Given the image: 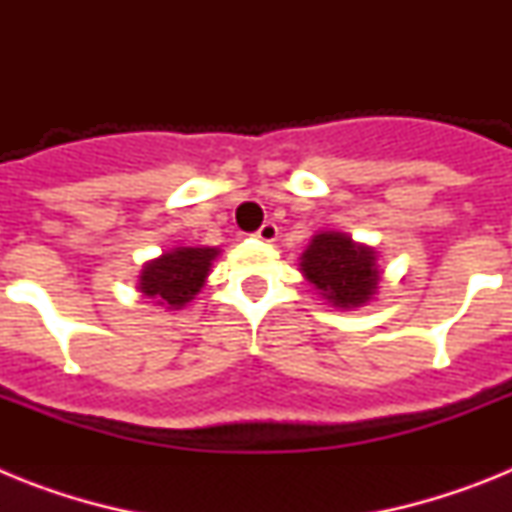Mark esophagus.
I'll return each mask as SVG.
<instances>
[{
  "mask_svg": "<svg viewBox=\"0 0 512 512\" xmlns=\"http://www.w3.org/2000/svg\"><path fill=\"white\" fill-rule=\"evenodd\" d=\"M277 235H279L277 223H271V220H266V223L259 228V233H256V238H261V241L271 243V241H277Z\"/></svg>",
  "mask_w": 512,
  "mask_h": 512,
  "instance_id": "34e87169",
  "label": "esophagus"
}]
</instances>
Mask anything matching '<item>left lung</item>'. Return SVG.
<instances>
[{"mask_svg":"<svg viewBox=\"0 0 512 512\" xmlns=\"http://www.w3.org/2000/svg\"><path fill=\"white\" fill-rule=\"evenodd\" d=\"M302 274L338 307H359L377 292L374 251L356 246L343 233H318L302 253Z\"/></svg>","mask_w":512,"mask_h":512,"instance_id":"obj_1","label":"left lung"}]
</instances>
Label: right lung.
<instances>
[{"instance_id":"add662e5","label":"right lung","mask_w":512,"mask_h":512,"mask_svg":"<svg viewBox=\"0 0 512 512\" xmlns=\"http://www.w3.org/2000/svg\"><path fill=\"white\" fill-rule=\"evenodd\" d=\"M215 256L217 248H176L164 253L161 259L143 266L138 282L140 292L153 297L158 305L179 310L200 292Z\"/></svg>"}]
</instances>
